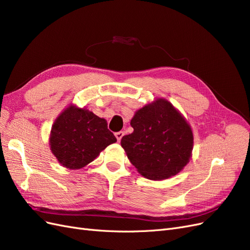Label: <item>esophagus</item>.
<instances>
[{
	"label": "esophagus",
	"mask_w": 250,
	"mask_h": 250,
	"mask_svg": "<svg viewBox=\"0 0 250 250\" xmlns=\"http://www.w3.org/2000/svg\"><path fill=\"white\" fill-rule=\"evenodd\" d=\"M123 135H124V131H119V132H116V138H117L118 142H120L121 140H122Z\"/></svg>",
	"instance_id": "34e87169"
}]
</instances>
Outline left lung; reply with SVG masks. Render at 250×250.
I'll return each mask as SVG.
<instances>
[{"label": "left lung", "mask_w": 250, "mask_h": 250, "mask_svg": "<svg viewBox=\"0 0 250 250\" xmlns=\"http://www.w3.org/2000/svg\"><path fill=\"white\" fill-rule=\"evenodd\" d=\"M133 132L121 145L143 176L161 180L176 175L191 157L193 132L185 118L167 100L158 99L135 112Z\"/></svg>", "instance_id": "obj_1"}]
</instances>
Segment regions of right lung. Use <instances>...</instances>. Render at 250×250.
<instances>
[{
	"label": "right lung",
	"instance_id": "add662e5",
	"mask_svg": "<svg viewBox=\"0 0 250 250\" xmlns=\"http://www.w3.org/2000/svg\"><path fill=\"white\" fill-rule=\"evenodd\" d=\"M117 139L107 122L85 108L67 107L52 126L51 151L69 169H80L93 162Z\"/></svg>",
	"mask_w": 250,
	"mask_h": 250
}]
</instances>
